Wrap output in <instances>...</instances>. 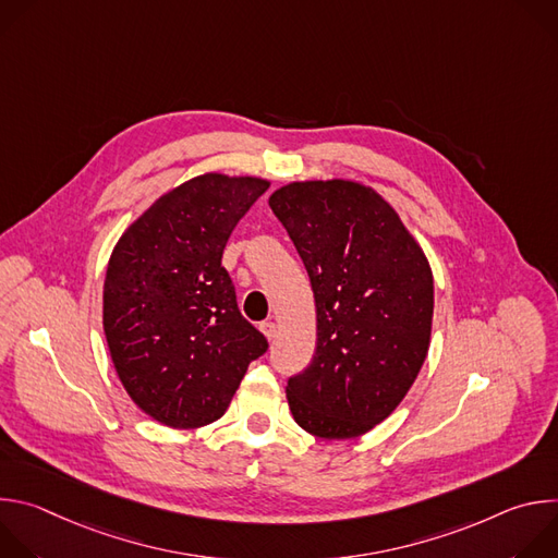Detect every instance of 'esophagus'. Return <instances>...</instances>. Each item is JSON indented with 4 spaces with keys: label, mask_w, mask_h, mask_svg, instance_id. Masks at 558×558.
<instances>
[{
    "label": "esophagus",
    "mask_w": 558,
    "mask_h": 558,
    "mask_svg": "<svg viewBox=\"0 0 558 558\" xmlns=\"http://www.w3.org/2000/svg\"><path fill=\"white\" fill-rule=\"evenodd\" d=\"M260 331L265 333V338L271 342V340H276V336H278V327H276V323H263L260 325Z\"/></svg>",
    "instance_id": "esophagus-1"
}]
</instances>
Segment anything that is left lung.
Instances as JSON below:
<instances>
[{"mask_svg":"<svg viewBox=\"0 0 558 558\" xmlns=\"http://www.w3.org/2000/svg\"><path fill=\"white\" fill-rule=\"evenodd\" d=\"M269 207L315 298V353L287 384L291 415L315 437H360L400 407L428 355V258L390 203L355 181H295Z\"/></svg>","mask_w":558,"mask_h":558,"instance_id":"obj_1","label":"left lung"}]
</instances>
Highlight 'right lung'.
I'll return each instance as SVG.
<instances>
[{
    "instance_id": "1",
    "label": "right lung",
    "mask_w": 558,
    "mask_h": 558,
    "mask_svg": "<svg viewBox=\"0 0 558 558\" xmlns=\"http://www.w3.org/2000/svg\"><path fill=\"white\" fill-rule=\"evenodd\" d=\"M207 172L156 198L119 238L104 282V331L132 402L170 428L227 411L267 340L238 311L220 265L233 227L267 192Z\"/></svg>"
}]
</instances>
